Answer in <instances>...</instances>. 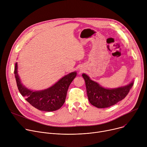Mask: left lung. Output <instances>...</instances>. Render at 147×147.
<instances>
[{
  "mask_svg": "<svg viewBox=\"0 0 147 147\" xmlns=\"http://www.w3.org/2000/svg\"><path fill=\"white\" fill-rule=\"evenodd\" d=\"M86 82L87 94L89 102L98 108H105L114 105L123 99L132 88L134 81L129 84L115 88H107L90 79L85 73L82 74Z\"/></svg>",
  "mask_w": 147,
  "mask_h": 147,
  "instance_id": "left-lung-1",
  "label": "left lung"
}]
</instances>
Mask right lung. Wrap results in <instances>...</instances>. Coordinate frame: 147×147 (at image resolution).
Wrapping results in <instances>:
<instances>
[{"instance_id":"right-lung-1","label":"right lung","mask_w":147,"mask_h":147,"mask_svg":"<svg viewBox=\"0 0 147 147\" xmlns=\"http://www.w3.org/2000/svg\"><path fill=\"white\" fill-rule=\"evenodd\" d=\"M17 63L15 65L14 74L17 86L20 94L32 106L38 110L45 112L59 109L64 104L67 90L71 82L77 76V72H71L60 78L55 84L44 90L35 91L25 87L18 74Z\"/></svg>"}]
</instances>
